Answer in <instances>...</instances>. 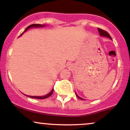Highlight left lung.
<instances>
[{
    "label": "left lung",
    "instance_id": "obj_1",
    "mask_svg": "<svg viewBox=\"0 0 130 130\" xmlns=\"http://www.w3.org/2000/svg\"><path fill=\"white\" fill-rule=\"evenodd\" d=\"M98 32H99V33H100V35L102 36V37H107L109 38H110L111 39H111V37H110V35H109V33H108L107 32H106V30H103V29H100V28H98ZM76 96H77V97H78V98H79V99L83 100V98H82L79 97V96H78V95H77V94H76Z\"/></svg>",
    "mask_w": 130,
    "mask_h": 130
}]
</instances>
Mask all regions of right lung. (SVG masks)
I'll use <instances>...</instances> for the list:
<instances>
[{"instance_id": "add662e5", "label": "right lung", "mask_w": 130, "mask_h": 130, "mask_svg": "<svg viewBox=\"0 0 130 130\" xmlns=\"http://www.w3.org/2000/svg\"><path fill=\"white\" fill-rule=\"evenodd\" d=\"M43 25H41V24H31V25L29 26L28 27H26V29H25V30H24V32H26V30H27V29H29V28H30V27H42ZM23 32L22 33V34H21L20 35H22L23 34ZM53 92V89L52 90V91L50 92V93H48L47 95H44V96H28V95H27V96H29V97H30V98H35V99H45V98H47L49 97V96H51V95H52V93Z\"/></svg>"}]
</instances>
